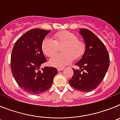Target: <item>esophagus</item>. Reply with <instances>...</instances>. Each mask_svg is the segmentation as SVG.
<instances>
[{
    "instance_id": "obj_1",
    "label": "esophagus",
    "mask_w": 120,
    "mask_h": 120,
    "mask_svg": "<svg viewBox=\"0 0 120 120\" xmlns=\"http://www.w3.org/2000/svg\"><path fill=\"white\" fill-rule=\"evenodd\" d=\"M64 69V68H58V71H61L63 70Z\"/></svg>"
}]
</instances>
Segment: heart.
<instances>
[{
	"mask_svg": "<svg viewBox=\"0 0 120 120\" xmlns=\"http://www.w3.org/2000/svg\"><path fill=\"white\" fill-rule=\"evenodd\" d=\"M53 40L46 38L42 43V50L47 56H52L62 46L63 53L54 55L50 59V64L55 67L61 68L69 64L74 59L80 58L85 48L84 43L78 40L75 34L69 31H62L53 36Z\"/></svg>",
	"mask_w": 120,
	"mask_h": 120,
	"instance_id": "1",
	"label": "heart"
}]
</instances>
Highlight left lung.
Instances as JSON below:
<instances>
[{"label": "left lung", "instance_id": "left-lung-1", "mask_svg": "<svg viewBox=\"0 0 120 120\" xmlns=\"http://www.w3.org/2000/svg\"><path fill=\"white\" fill-rule=\"evenodd\" d=\"M80 34L86 44L82 58L75 64L80 70L73 68V76L69 83L82 92L95 90L101 83L109 66V55L105 44L87 29H80Z\"/></svg>", "mask_w": 120, "mask_h": 120}]
</instances>
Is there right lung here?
I'll return each instance as SVG.
<instances>
[{
  "instance_id": "obj_1",
  "label": "right lung",
  "mask_w": 120,
  "mask_h": 120,
  "mask_svg": "<svg viewBox=\"0 0 120 120\" xmlns=\"http://www.w3.org/2000/svg\"><path fill=\"white\" fill-rule=\"evenodd\" d=\"M50 30L30 29L17 40L11 56V69L15 80L24 91L39 94L52 86L58 70L53 67L40 66L47 61L42 43Z\"/></svg>"
}]
</instances>
